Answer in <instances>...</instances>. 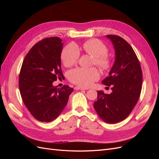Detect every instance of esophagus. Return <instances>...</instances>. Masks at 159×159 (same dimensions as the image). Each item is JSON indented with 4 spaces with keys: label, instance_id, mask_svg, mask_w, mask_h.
I'll use <instances>...</instances> for the list:
<instances>
[{
    "label": "esophagus",
    "instance_id": "obj_1",
    "mask_svg": "<svg viewBox=\"0 0 159 159\" xmlns=\"http://www.w3.org/2000/svg\"><path fill=\"white\" fill-rule=\"evenodd\" d=\"M74 89L75 90H87L88 88H82V87H79V86H76V87L74 88Z\"/></svg>",
    "mask_w": 159,
    "mask_h": 159
}]
</instances>
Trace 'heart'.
I'll use <instances>...</instances> for the list:
<instances>
[{
  "label": "heart",
  "instance_id": "heart-1",
  "mask_svg": "<svg viewBox=\"0 0 159 159\" xmlns=\"http://www.w3.org/2000/svg\"><path fill=\"white\" fill-rule=\"evenodd\" d=\"M83 50L89 55L94 57L93 64L102 69L109 66L110 60L107 56L108 48L106 45L98 39H92L84 43ZM80 57V51L75 44H70L62 51L61 60L64 64L69 67L75 64ZM99 78V71L95 68H78L69 71V79L72 83L81 86L88 87Z\"/></svg>",
  "mask_w": 159,
  "mask_h": 159
}]
</instances>
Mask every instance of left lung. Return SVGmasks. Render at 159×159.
<instances>
[{
    "mask_svg": "<svg viewBox=\"0 0 159 159\" xmlns=\"http://www.w3.org/2000/svg\"><path fill=\"white\" fill-rule=\"evenodd\" d=\"M115 53L114 64L102 84L111 86L112 92L98 91L93 107L99 117L107 123H116L127 118L135 106L142 89L140 63L132 47L123 38L107 35Z\"/></svg>",
    "mask_w": 159,
    "mask_h": 159,
    "instance_id": "left-lung-1",
    "label": "left lung"
}]
</instances>
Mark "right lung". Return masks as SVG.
Returning <instances> with one entry per match:
<instances>
[{
    "label": "right lung",
    "mask_w": 159,
    "mask_h": 159,
    "mask_svg": "<svg viewBox=\"0 0 159 159\" xmlns=\"http://www.w3.org/2000/svg\"><path fill=\"white\" fill-rule=\"evenodd\" d=\"M62 40L47 38L38 42L26 54L19 75L22 101L32 116L42 122L54 121L68 103L73 88H57L53 82L63 78L61 70Z\"/></svg>",
    "instance_id": "obj_1"
}]
</instances>
